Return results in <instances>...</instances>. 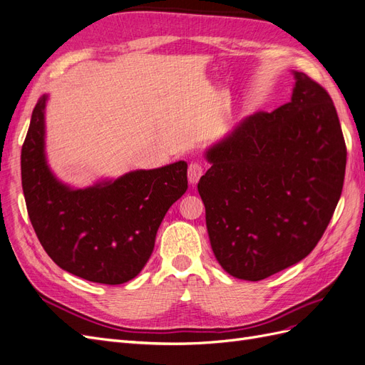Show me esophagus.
Listing matches in <instances>:
<instances>
[{"label":"esophagus","instance_id":"34e87169","mask_svg":"<svg viewBox=\"0 0 365 365\" xmlns=\"http://www.w3.org/2000/svg\"><path fill=\"white\" fill-rule=\"evenodd\" d=\"M204 175V164L200 161H193L189 164V181L190 184H196Z\"/></svg>","mask_w":365,"mask_h":365}]
</instances>
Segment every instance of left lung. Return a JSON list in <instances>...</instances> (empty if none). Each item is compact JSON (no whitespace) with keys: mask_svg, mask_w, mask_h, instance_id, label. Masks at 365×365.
<instances>
[{"mask_svg":"<svg viewBox=\"0 0 365 365\" xmlns=\"http://www.w3.org/2000/svg\"><path fill=\"white\" fill-rule=\"evenodd\" d=\"M291 102L259 111L207 152L197 192L210 244L236 279L259 282L311 252L342 192L347 148L324 88L295 73Z\"/></svg>","mask_w":365,"mask_h":365,"instance_id":"obj_1","label":"left lung"}]
</instances>
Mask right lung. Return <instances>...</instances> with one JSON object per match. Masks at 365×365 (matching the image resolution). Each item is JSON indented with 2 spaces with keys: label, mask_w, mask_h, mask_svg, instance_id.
Returning <instances> with one entry per match:
<instances>
[{
  "label": "right lung",
  "mask_w": 365,
  "mask_h": 365,
  "mask_svg": "<svg viewBox=\"0 0 365 365\" xmlns=\"http://www.w3.org/2000/svg\"><path fill=\"white\" fill-rule=\"evenodd\" d=\"M42 96L33 109L21 150L27 213L51 260L77 277L121 284L143 269L170 205L187 190V164L130 172L83 190L51 175L43 157Z\"/></svg>",
  "instance_id": "obj_1"
}]
</instances>
